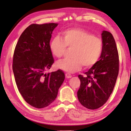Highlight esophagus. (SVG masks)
Returning <instances> with one entry per match:
<instances>
[{
  "label": "esophagus",
  "mask_w": 131,
  "mask_h": 131,
  "mask_svg": "<svg viewBox=\"0 0 131 131\" xmlns=\"http://www.w3.org/2000/svg\"><path fill=\"white\" fill-rule=\"evenodd\" d=\"M65 76H66V78H71L72 77V75L70 74V73H67L65 74Z\"/></svg>",
  "instance_id": "esophagus-1"
}]
</instances>
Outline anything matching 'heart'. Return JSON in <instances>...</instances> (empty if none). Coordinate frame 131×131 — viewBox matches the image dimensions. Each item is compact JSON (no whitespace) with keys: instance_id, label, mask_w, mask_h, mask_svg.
Masks as SVG:
<instances>
[{"instance_id":"1","label":"heart","mask_w":131,"mask_h":131,"mask_svg":"<svg viewBox=\"0 0 131 131\" xmlns=\"http://www.w3.org/2000/svg\"><path fill=\"white\" fill-rule=\"evenodd\" d=\"M69 49H73L72 58L57 63L59 69L74 73L82 66L89 68L95 64L103 52V44L101 39L81 28H71L62 32V38L57 36L51 40L50 49L55 57L61 58Z\"/></svg>"}]
</instances>
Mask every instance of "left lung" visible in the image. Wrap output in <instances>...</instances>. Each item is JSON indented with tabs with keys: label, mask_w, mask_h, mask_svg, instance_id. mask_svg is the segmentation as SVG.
Instances as JSON below:
<instances>
[{
	"label": "left lung",
	"mask_w": 131,
	"mask_h": 131,
	"mask_svg": "<svg viewBox=\"0 0 131 131\" xmlns=\"http://www.w3.org/2000/svg\"><path fill=\"white\" fill-rule=\"evenodd\" d=\"M102 36L103 49L100 59L84 76L78 75L81 81L78 100L90 110L99 108L107 102L119 73V55L115 39L106 31H103Z\"/></svg>",
	"instance_id": "1"
}]
</instances>
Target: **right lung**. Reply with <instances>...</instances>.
<instances>
[{"label": "right lung", "instance_id": "1", "mask_svg": "<svg viewBox=\"0 0 131 131\" xmlns=\"http://www.w3.org/2000/svg\"><path fill=\"white\" fill-rule=\"evenodd\" d=\"M58 25H29L19 37L13 53L12 68L18 89L24 100L37 108L46 107L55 100L64 80L61 70L45 73L54 63L50 41Z\"/></svg>", "mask_w": 131, "mask_h": 131}]
</instances>
